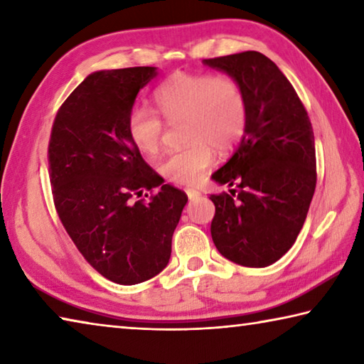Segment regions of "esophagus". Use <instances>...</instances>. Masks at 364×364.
Segmentation results:
<instances>
[{
	"label": "esophagus",
	"mask_w": 364,
	"mask_h": 364,
	"mask_svg": "<svg viewBox=\"0 0 364 364\" xmlns=\"http://www.w3.org/2000/svg\"><path fill=\"white\" fill-rule=\"evenodd\" d=\"M186 196H188L189 200H197L202 194H200V191L193 189V188H188L186 189Z\"/></svg>",
	"instance_id": "34e87169"
}]
</instances>
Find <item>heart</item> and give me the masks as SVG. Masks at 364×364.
I'll list each match as a JSON object with an SVG mask.
<instances>
[{
  "label": "heart",
  "instance_id": "1",
  "mask_svg": "<svg viewBox=\"0 0 364 364\" xmlns=\"http://www.w3.org/2000/svg\"><path fill=\"white\" fill-rule=\"evenodd\" d=\"M156 102L168 123H183L184 149L168 154L160 173L178 184H196L213 164L215 152H230L242 139L249 106L236 80L210 73L176 72L159 86ZM128 138L144 156L162 147L164 122L154 110L134 106L127 115Z\"/></svg>",
  "mask_w": 364,
  "mask_h": 364
}]
</instances>
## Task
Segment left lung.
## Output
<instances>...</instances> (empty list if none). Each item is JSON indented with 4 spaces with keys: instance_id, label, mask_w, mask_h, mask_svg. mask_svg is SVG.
Here are the masks:
<instances>
[{
    "instance_id": "obj_1",
    "label": "left lung",
    "mask_w": 364,
    "mask_h": 364,
    "mask_svg": "<svg viewBox=\"0 0 364 364\" xmlns=\"http://www.w3.org/2000/svg\"><path fill=\"white\" fill-rule=\"evenodd\" d=\"M204 65L241 85L247 130L231 159L212 175L236 184L212 194L215 247L242 267L273 264L292 247L316 188L315 136L294 86L273 60L257 51L204 59Z\"/></svg>"
}]
</instances>
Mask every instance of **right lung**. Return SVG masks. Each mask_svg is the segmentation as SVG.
Wrapping results in <instances>:
<instances>
[{"label": "right lung", "instance_id": "right-lung-1", "mask_svg": "<svg viewBox=\"0 0 364 364\" xmlns=\"http://www.w3.org/2000/svg\"><path fill=\"white\" fill-rule=\"evenodd\" d=\"M157 73V67L90 73L60 106L49 139L59 218L86 262L122 286L139 284L167 267L188 202L170 184L147 205L134 200L164 183L127 133L134 100Z\"/></svg>", "mask_w": 364, "mask_h": 364}]
</instances>
